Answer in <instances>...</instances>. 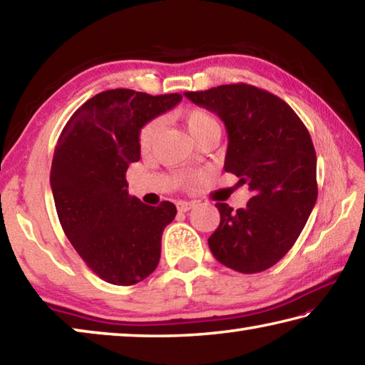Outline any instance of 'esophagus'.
Segmentation results:
<instances>
[{"label": "esophagus", "instance_id": "obj_1", "mask_svg": "<svg viewBox=\"0 0 365 365\" xmlns=\"http://www.w3.org/2000/svg\"><path fill=\"white\" fill-rule=\"evenodd\" d=\"M195 206H196L195 201H178L177 202V209L180 212H187V211H190V209H193Z\"/></svg>", "mask_w": 365, "mask_h": 365}]
</instances>
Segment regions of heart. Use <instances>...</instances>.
<instances>
[{
    "label": "heart",
    "instance_id": "1",
    "mask_svg": "<svg viewBox=\"0 0 365 365\" xmlns=\"http://www.w3.org/2000/svg\"><path fill=\"white\" fill-rule=\"evenodd\" d=\"M180 119L183 125L187 127L191 137L196 140V143H200L201 140L207 137H219L220 135V123L215 117L207 113L206 109L201 108H191L183 110L180 114ZM163 128V119H151L148 120L143 127H141L138 135V145L141 151H148L153 146L154 140Z\"/></svg>",
    "mask_w": 365,
    "mask_h": 365
}]
</instances>
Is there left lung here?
Returning <instances> with one entry per match:
<instances>
[{
  "mask_svg": "<svg viewBox=\"0 0 365 365\" xmlns=\"http://www.w3.org/2000/svg\"><path fill=\"white\" fill-rule=\"evenodd\" d=\"M225 123L224 169L248 183L251 200L233 211L217 202L220 224L207 243L214 257L242 274L272 267L292 250L317 201L311 135L288 104L248 83L187 91Z\"/></svg>",
  "mask_w": 365,
  "mask_h": 365,
  "instance_id": "8db88e82",
  "label": "left lung"
}]
</instances>
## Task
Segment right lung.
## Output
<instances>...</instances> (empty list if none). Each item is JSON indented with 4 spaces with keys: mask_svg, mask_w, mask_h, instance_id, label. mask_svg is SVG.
Instances as JSON below:
<instances>
[{
    "mask_svg": "<svg viewBox=\"0 0 365 365\" xmlns=\"http://www.w3.org/2000/svg\"><path fill=\"white\" fill-rule=\"evenodd\" d=\"M180 101L178 93L108 90L82 104L61 132L49 175L61 227L85 264L113 285H135L159 264L177 207L128 195L125 172L140 159L141 127Z\"/></svg>",
    "mask_w": 365,
    "mask_h": 365,
    "instance_id": "1",
    "label": "right lung"
}]
</instances>
